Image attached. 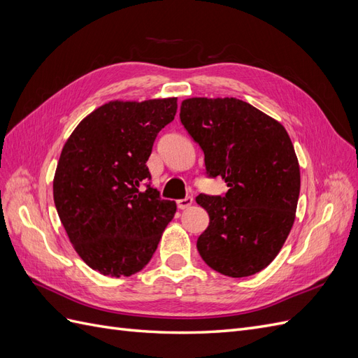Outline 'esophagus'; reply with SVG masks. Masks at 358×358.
Masks as SVG:
<instances>
[{
	"label": "esophagus",
	"instance_id": "obj_1",
	"mask_svg": "<svg viewBox=\"0 0 358 358\" xmlns=\"http://www.w3.org/2000/svg\"><path fill=\"white\" fill-rule=\"evenodd\" d=\"M178 203V208L179 209H187L192 204V197H187V199H180L176 201Z\"/></svg>",
	"mask_w": 358,
	"mask_h": 358
}]
</instances>
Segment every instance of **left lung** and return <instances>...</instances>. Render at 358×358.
Segmentation results:
<instances>
[{"label": "left lung", "mask_w": 358, "mask_h": 358, "mask_svg": "<svg viewBox=\"0 0 358 358\" xmlns=\"http://www.w3.org/2000/svg\"><path fill=\"white\" fill-rule=\"evenodd\" d=\"M180 122L204 152L225 197L197 196L209 227L197 249L221 275L262 272L282 249L296 220L300 166L284 125L246 101L194 96L182 101Z\"/></svg>", "instance_id": "obj_1"}]
</instances>
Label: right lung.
<instances>
[{"mask_svg":"<svg viewBox=\"0 0 358 358\" xmlns=\"http://www.w3.org/2000/svg\"><path fill=\"white\" fill-rule=\"evenodd\" d=\"M178 99L109 101L64 145L53 201L76 252L95 272L131 276L152 258L176 203L140 183L158 133L175 119Z\"/></svg>","mask_w":358,"mask_h":358,"instance_id":"add662e5","label":"right lung"}]
</instances>
